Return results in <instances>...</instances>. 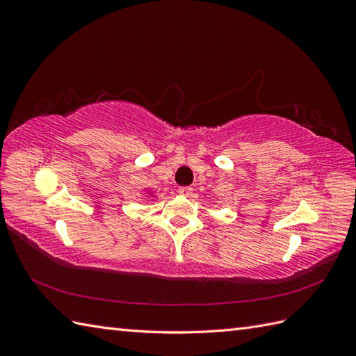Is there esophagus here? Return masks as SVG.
Returning <instances> with one entry per match:
<instances>
[{"instance_id":"1","label":"esophagus","mask_w":356,"mask_h":356,"mask_svg":"<svg viewBox=\"0 0 356 356\" xmlns=\"http://www.w3.org/2000/svg\"><path fill=\"white\" fill-rule=\"evenodd\" d=\"M178 193L181 196H186V197H190L193 195V188L191 187H181L178 190Z\"/></svg>"}]
</instances>
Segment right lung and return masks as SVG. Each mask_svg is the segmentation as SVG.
Here are the masks:
<instances>
[{
    "instance_id": "1",
    "label": "right lung",
    "mask_w": 356,
    "mask_h": 356,
    "mask_svg": "<svg viewBox=\"0 0 356 356\" xmlns=\"http://www.w3.org/2000/svg\"><path fill=\"white\" fill-rule=\"evenodd\" d=\"M147 195L148 196H154V191L153 190H147Z\"/></svg>"
}]
</instances>
